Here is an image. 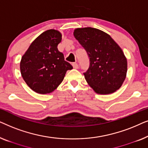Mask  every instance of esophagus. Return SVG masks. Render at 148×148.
<instances>
[{"instance_id":"1","label":"esophagus","mask_w":148,"mask_h":148,"mask_svg":"<svg viewBox=\"0 0 148 148\" xmlns=\"http://www.w3.org/2000/svg\"><path fill=\"white\" fill-rule=\"evenodd\" d=\"M72 65H73V68L76 69H77L79 68V65L77 62H73Z\"/></svg>"}]
</instances>
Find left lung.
<instances>
[{
	"label": "left lung",
	"mask_w": 148,
	"mask_h": 148,
	"mask_svg": "<svg viewBox=\"0 0 148 148\" xmlns=\"http://www.w3.org/2000/svg\"><path fill=\"white\" fill-rule=\"evenodd\" d=\"M73 35L90 58V66L84 73L89 86L99 94H110L118 90L127 71V58L119 44L96 28H77Z\"/></svg>",
	"instance_id": "left-lung-1"
}]
</instances>
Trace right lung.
Segmentation results:
<instances>
[{
	"instance_id": "add662e5",
	"label": "right lung",
	"mask_w": 148,
	"mask_h": 148,
	"mask_svg": "<svg viewBox=\"0 0 148 148\" xmlns=\"http://www.w3.org/2000/svg\"><path fill=\"white\" fill-rule=\"evenodd\" d=\"M61 40L62 34L58 30H46L32 42L21 57L22 77L38 94H50L55 90L66 71L73 69L57 48Z\"/></svg>"
}]
</instances>
